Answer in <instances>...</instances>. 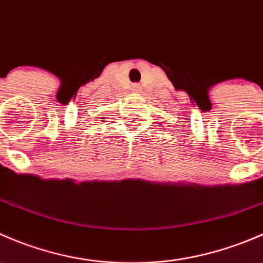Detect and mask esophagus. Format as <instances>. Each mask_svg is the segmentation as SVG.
<instances>
[{"label":"esophagus","instance_id":"1","mask_svg":"<svg viewBox=\"0 0 263 263\" xmlns=\"http://www.w3.org/2000/svg\"><path fill=\"white\" fill-rule=\"evenodd\" d=\"M131 90L134 92H140V91H141V85L134 84V85H132V89Z\"/></svg>","mask_w":263,"mask_h":263}]
</instances>
